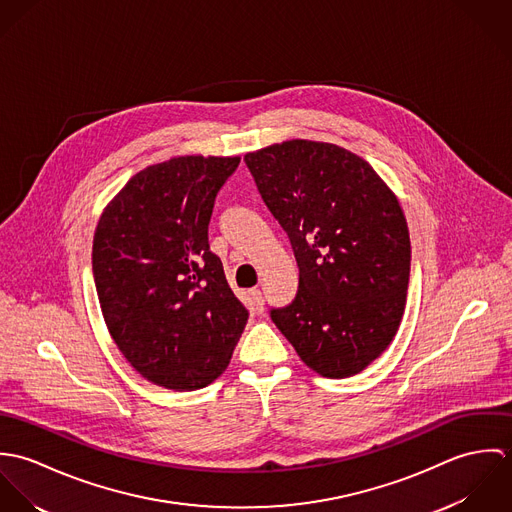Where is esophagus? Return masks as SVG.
<instances>
[{"label":"esophagus","instance_id":"obj_1","mask_svg":"<svg viewBox=\"0 0 512 512\" xmlns=\"http://www.w3.org/2000/svg\"><path fill=\"white\" fill-rule=\"evenodd\" d=\"M250 297H252V301H254V309H256L258 313H262V311H264V297H262V292H260V290H250Z\"/></svg>","mask_w":512,"mask_h":512}]
</instances>
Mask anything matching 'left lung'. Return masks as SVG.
I'll list each match as a JSON object with an SVG mask.
<instances>
[{
  "label": "left lung",
  "mask_w": 512,
  "mask_h": 512,
  "mask_svg": "<svg viewBox=\"0 0 512 512\" xmlns=\"http://www.w3.org/2000/svg\"><path fill=\"white\" fill-rule=\"evenodd\" d=\"M244 161L292 242L299 290L272 319L299 359L327 378L363 372L396 337L410 282L404 211L361 155L286 140Z\"/></svg>",
  "instance_id": "left-lung-1"
}]
</instances>
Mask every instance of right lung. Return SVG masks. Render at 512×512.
Segmentation results:
<instances>
[{
    "instance_id": "obj_1",
    "label": "right lung",
    "mask_w": 512,
    "mask_h": 512,
    "mask_svg": "<svg viewBox=\"0 0 512 512\" xmlns=\"http://www.w3.org/2000/svg\"><path fill=\"white\" fill-rule=\"evenodd\" d=\"M238 155H179L136 173L104 207L92 240L108 333L146 380L177 392L226 370L248 311L209 250L215 197Z\"/></svg>"
}]
</instances>
